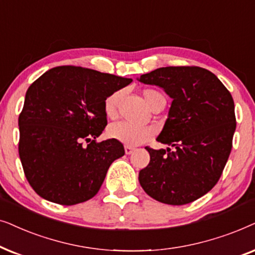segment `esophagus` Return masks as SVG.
<instances>
[{"label": "esophagus", "instance_id": "obj_1", "mask_svg": "<svg viewBox=\"0 0 255 255\" xmlns=\"http://www.w3.org/2000/svg\"><path fill=\"white\" fill-rule=\"evenodd\" d=\"M134 150H135L134 147H130V145H125V151L127 155H130Z\"/></svg>", "mask_w": 255, "mask_h": 255}]
</instances>
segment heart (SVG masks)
Segmentation results:
<instances>
[{
	"label": "heart",
	"instance_id": "heart-1",
	"mask_svg": "<svg viewBox=\"0 0 255 255\" xmlns=\"http://www.w3.org/2000/svg\"><path fill=\"white\" fill-rule=\"evenodd\" d=\"M159 94L154 90L144 91V98L148 105L155 96ZM120 99V92H114L108 96L104 101V111L108 118H114L117 114L118 101ZM155 130L149 126H137L127 121L115 122L108 128V136L114 138L126 145H137L149 140Z\"/></svg>",
	"mask_w": 255,
	"mask_h": 255
}]
</instances>
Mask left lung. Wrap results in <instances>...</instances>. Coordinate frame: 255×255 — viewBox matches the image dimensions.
<instances>
[{
	"mask_svg": "<svg viewBox=\"0 0 255 255\" xmlns=\"http://www.w3.org/2000/svg\"><path fill=\"white\" fill-rule=\"evenodd\" d=\"M137 80L172 99L156 140L174 147H145L150 161L138 181L156 201L189 204L217 184L229 159L237 126L232 96L217 76L197 66L159 67Z\"/></svg>",
	"mask_w": 255,
	"mask_h": 255,
	"instance_id": "8db88e82",
	"label": "left lung"
}]
</instances>
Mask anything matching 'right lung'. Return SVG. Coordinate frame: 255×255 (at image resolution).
Returning <instances> with one entry per match:
<instances>
[{"instance_id":"add662e5","label":"right lung","mask_w":255,"mask_h":255,"mask_svg":"<svg viewBox=\"0 0 255 255\" xmlns=\"http://www.w3.org/2000/svg\"><path fill=\"white\" fill-rule=\"evenodd\" d=\"M131 81L84 67L58 66L30 85L18 118V152L37 195L62 205L97 195L108 168L125 155L124 144L114 138L96 142L107 125L104 101Z\"/></svg>"}]
</instances>
